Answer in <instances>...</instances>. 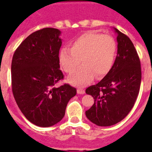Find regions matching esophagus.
Listing matches in <instances>:
<instances>
[{
	"instance_id": "obj_1",
	"label": "esophagus",
	"mask_w": 152,
	"mask_h": 152,
	"mask_svg": "<svg viewBox=\"0 0 152 152\" xmlns=\"http://www.w3.org/2000/svg\"><path fill=\"white\" fill-rule=\"evenodd\" d=\"M77 93L78 94H85V91L84 90H82V89H78L77 90Z\"/></svg>"
}]
</instances>
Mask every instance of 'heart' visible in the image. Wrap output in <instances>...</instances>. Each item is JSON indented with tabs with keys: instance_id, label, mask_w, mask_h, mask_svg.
Returning a JSON list of instances; mask_svg holds the SVG:
<instances>
[{
	"instance_id": "obj_1",
	"label": "heart",
	"mask_w": 152,
	"mask_h": 152,
	"mask_svg": "<svg viewBox=\"0 0 152 152\" xmlns=\"http://www.w3.org/2000/svg\"><path fill=\"white\" fill-rule=\"evenodd\" d=\"M117 44L112 36L95 32H86L70 42V48L64 47L59 53L61 67L66 73L76 71L68 76L70 84L83 86L91 82L96 76L102 79L114 64Z\"/></svg>"
}]
</instances>
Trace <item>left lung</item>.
Masks as SVG:
<instances>
[{"mask_svg":"<svg viewBox=\"0 0 152 152\" xmlns=\"http://www.w3.org/2000/svg\"><path fill=\"white\" fill-rule=\"evenodd\" d=\"M118 52L111 70L97 85L86 89L94 104L85 112L87 118L99 126H110L129 114L138 96L141 67L131 39L117 28Z\"/></svg>","mask_w":152,"mask_h":152,"instance_id":"obj_1","label":"left lung"}]
</instances>
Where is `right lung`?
Listing matches in <instances>:
<instances>
[{
    "label": "right lung",
    "mask_w": 152,
    "mask_h": 152,
    "mask_svg": "<svg viewBox=\"0 0 152 152\" xmlns=\"http://www.w3.org/2000/svg\"><path fill=\"white\" fill-rule=\"evenodd\" d=\"M61 31L45 28L34 32L16 49L12 61V93L26 118L34 125L49 127L65 116L76 89L67 84L55 87L63 79L59 60Z\"/></svg>",
    "instance_id": "right-lung-1"
}]
</instances>
